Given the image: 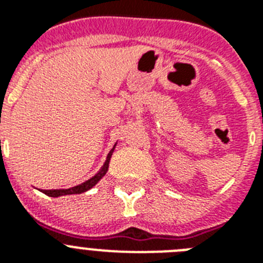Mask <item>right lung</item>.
I'll return each mask as SVG.
<instances>
[{"mask_svg":"<svg viewBox=\"0 0 263 263\" xmlns=\"http://www.w3.org/2000/svg\"><path fill=\"white\" fill-rule=\"evenodd\" d=\"M116 147V145H115ZM115 147L111 148L110 153L108 154V157H106V160L105 163H104V166L101 167V170H100L99 173L96 174V175L93 176V178H90L89 180H87V182L81 183V184L79 185H75V187L72 188H68V190H43V194H46L47 196H51V197H59V196H63V195H73V194H83V192L88 191V190H90V188L93 187V185H96L97 183H99V180L101 178H103L104 175L106 174V171H108V167H109V162H110V157L111 154H113V150H115Z\"/></svg>","mask_w":263,"mask_h":263,"instance_id":"obj_1","label":"right lung"}]
</instances>
